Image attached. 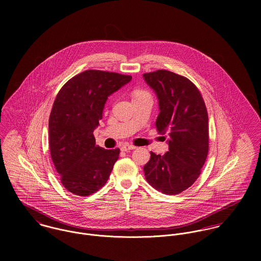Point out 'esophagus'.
Instances as JSON below:
<instances>
[{
    "label": "esophagus",
    "mask_w": 261,
    "mask_h": 261,
    "mask_svg": "<svg viewBox=\"0 0 261 261\" xmlns=\"http://www.w3.org/2000/svg\"><path fill=\"white\" fill-rule=\"evenodd\" d=\"M135 149H136V147L133 146V145H129V144H123V145L121 146V150H123V151H127V150Z\"/></svg>",
    "instance_id": "1"
}]
</instances>
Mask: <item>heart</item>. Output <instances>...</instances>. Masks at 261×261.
<instances>
[{
  "instance_id": "1",
  "label": "heart",
  "mask_w": 261,
  "mask_h": 261,
  "mask_svg": "<svg viewBox=\"0 0 261 261\" xmlns=\"http://www.w3.org/2000/svg\"><path fill=\"white\" fill-rule=\"evenodd\" d=\"M143 94H146V92H145V91H142V90H138V91L135 92L134 97H135V96H140V95H143Z\"/></svg>"
}]
</instances>
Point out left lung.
Wrapping results in <instances>:
<instances>
[{
  "instance_id": "8db88e82",
  "label": "left lung",
  "mask_w": 261,
  "mask_h": 261,
  "mask_svg": "<svg viewBox=\"0 0 261 261\" xmlns=\"http://www.w3.org/2000/svg\"><path fill=\"white\" fill-rule=\"evenodd\" d=\"M154 91L160 113L155 127L168 137L169 150L161 155L150 151L144 167L149 185L167 195L192 186L205 164L208 148V114L198 88L184 76L168 70L143 75Z\"/></svg>"
}]
</instances>
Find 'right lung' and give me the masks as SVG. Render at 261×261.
Returning a JSON list of instances; mask_svg holds the SVG:
<instances>
[{
    "label": "right lung",
    "instance_id": "right-lung-1",
    "mask_svg": "<svg viewBox=\"0 0 261 261\" xmlns=\"http://www.w3.org/2000/svg\"><path fill=\"white\" fill-rule=\"evenodd\" d=\"M130 80L129 75L86 70L58 92L49 118L50 153L61 183L72 194L88 196L108 182L119 149L96 146L93 132L109 96Z\"/></svg>",
    "mask_w": 261,
    "mask_h": 261
}]
</instances>
